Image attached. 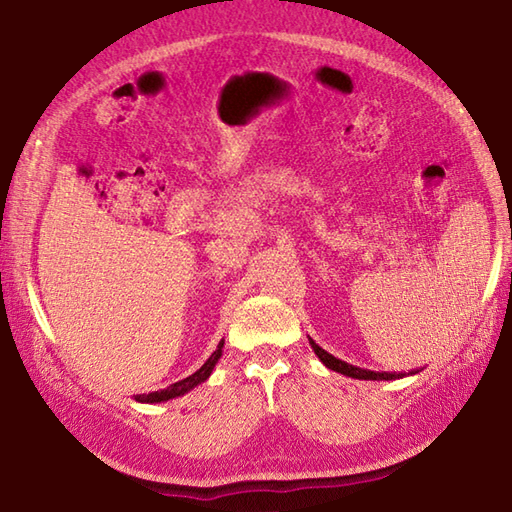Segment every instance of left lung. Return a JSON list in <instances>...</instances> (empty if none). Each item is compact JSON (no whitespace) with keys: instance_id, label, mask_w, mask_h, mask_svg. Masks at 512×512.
<instances>
[{"instance_id":"8db88e82","label":"left lung","mask_w":512,"mask_h":512,"mask_svg":"<svg viewBox=\"0 0 512 512\" xmlns=\"http://www.w3.org/2000/svg\"><path fill=\"white\" fill-rule=\"evenodd\" d=\"M314 354L319 356V361L332 369V372H339L343 376H350V378H358V380H396V378H402V374H389V372H372V369H361V367H354L350 363L341 361V358H336L332 354H328L323 350V347H319L317 343H314L312 339H308ZM411 374H418V372H411Z\"/></svg>"}]
</instances>
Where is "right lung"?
Returning <instances> with one entry per match:
<instances>
[{"label":"right lung","instance_id":"add662e5","mask_svg":"<svg viewBox=\"0 0 512 512\" xmlns=\"http://www.w3.org/2000/svg\"><path fill=\"white\" fill-rule=\"evenodd\" d=\"M222 347H224V339L220 341V345H217V350L209 356V361H206L195 374L178 380V383L169 385L167 389L151 391V394H140V396H136V400H138V402H149V405H154V402H167V400H171V398H178V396L189 394V391H191L193 387L202 385L204 380L213 374V369H215L217 361H220V356H222Z\"/></svg>","mask_w":512,"mask_h":512}]
</instances>
